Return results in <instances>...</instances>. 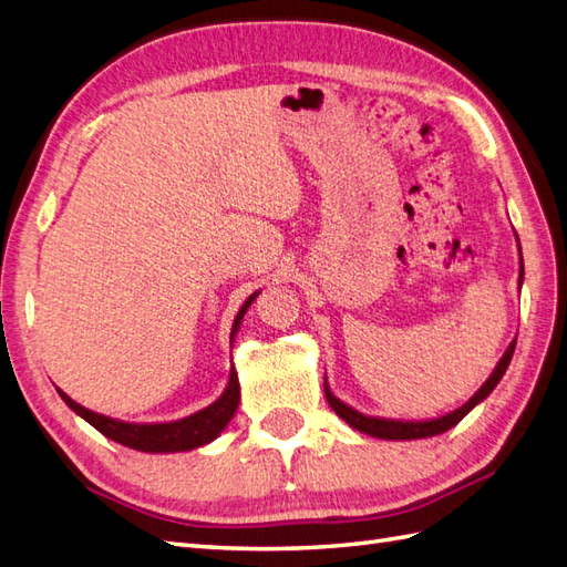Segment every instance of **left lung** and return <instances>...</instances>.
<instances>
[{"mask_svg": "<svg viewBox=\"0 0 567 567\" xmlns=\"http://www.w3.org/2000/svg\"><path fill=\"white\" fill-rule=\"evenodd\" d=\"M522 275H524V268H522ZM519 282H522V278H519ZM515 346H517V340H512V346L507 348V352L503 354V360L497 362V367H495V372L491 374V379L485 381V384L476 391V396H473L468 403H464L462 408H456L454 413H450V415H442V417H437V420H425V423H399V420H384V417H367V415H362V413H358V411H352L350 405H346V403H340L333 393H331V389L326 386V381H323V391H326V401H328V405L333 408V411L346 420V423L350 425V427H354V430H360V432H364V434H372V437H379V440H420V437H434V434H442V432H446V430H452L458 420H462L473 405L476 403H481L485 396H488V393L497 386V381L503 379V374H505V370H507V364H509V360H512V352H515Z\"/></svg>", "mask_w": 567, "mask_h": 567, "instance_id": "obj_1", "label": "left lung"}]
</instances>
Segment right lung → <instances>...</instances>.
<instances>
[{
    "label": "right lung",
    "instance_id": "right-lung-1",
    "mask_svg": "<svg viewBox=\"0 0 567 567\" xmlns=\"http://www.w3.org/2000/svg\"><path fill=\"white\" fill-rule=\"evenodd\" d=\"M256 297V295H254ZM254 297L246 299V305L239 309V316H236L234 328H231V338L239 331V323L244 319V313L251 305ZM62 401L68 403L76 415H82L89 425H94L105 437L125 444L130 450L137 452H188L195 450V446H203L207 442H213L217 434L224 430V425L234 417L236 405H239V379H236V372L229 377V386L224 389L219 401L213 405H207L205 411L195 413L190 417L176 420V423H159V425H133V423H121V420H111L99 413H91L86 408L74 403L68 393L60 391Z\"/></svg>",
    "mask_w": 567,
    "mask_h": 567
}]
</instances>
